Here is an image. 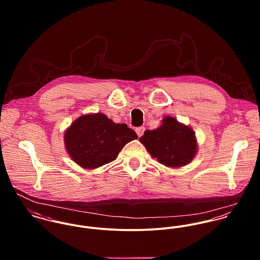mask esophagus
<instances>
[{"mask_svg": "<svg viewBox=\"0 0 260 260\" xmlns=\"http://www.w3.org/2000/svg\"><path fill=\"white\" fill-rule=\"evenodd\" d=\"M136 133H137V135L139 136V137H141L143 134H144V131H145V128L144 127H138V128H136Z\"/></svg>", "mask_w": 260, "mask_h": 260, "instance_id": "obj_1", "label": "esophagus"}]
</instances>
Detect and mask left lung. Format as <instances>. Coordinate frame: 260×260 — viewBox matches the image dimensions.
<instances>
[{
  "label": "left lung",
  "instance_id": "8db88e82",
  "mask_svg": "<svg viewBox=\"0 0 260 260\" xmlns=\"http://www.w3.org/2000/svg\"><path fill=\"white\" fill-rule=\"evenodd\" d=\"M140 142L159 163L169 167H181L189 163L197 148L194 132L169 116L156 130H146Z\"/></svg>",
  "mask_w": 260,
  "mask_h": 260
}]
</instances>
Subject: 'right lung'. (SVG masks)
I'll return each instance as SVG.
<instances>
[{
	"instance_id": "obj_1",
	"label": "right lung",
	"mask_w": 260,
	"mask_h": 260,
	"mask_svg": "<svg viewBox=\"0 0 260 260\" xmlns=\"http://www.w3.org/2000/svg\"><path fill=\"white\" fill-rule=\"evenodd\" d=\"M136 138L126 124H116L97 113L78 118L65 134V144L77 164L94 169L114 161L125 144Z\"/></svg>"
}]
</instances>
